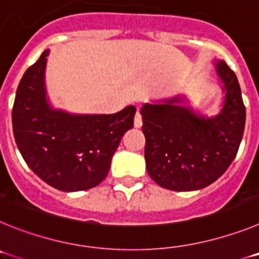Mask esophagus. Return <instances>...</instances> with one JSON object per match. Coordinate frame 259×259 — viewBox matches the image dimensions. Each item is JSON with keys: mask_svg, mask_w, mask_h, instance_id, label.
Segmentation results:
<instances>
[{"mask_svg": "<svg viewBox=\"0 0 259 259\" xmlns=\"http://www.w3.org/2000/svg\"><path fill=\"white\" fill-rule=\"evenodd\" d=\"M143 125V119H141L140 113H139V110H137L136 115H135V127L140 128Z\"/></svg>", "mask_w": 259, "mask_h": 259, "instance_id": "34e87169", "label": "esophagus"}]
</instances>
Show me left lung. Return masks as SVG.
<instances>
[{"label":"left lung","mask_w":259,"mask_h":259,"mask_svg":"<svg viewBox=\"0 0 259 259\" xmlns=\"http://www.w3.org/2000/svg\"><path fill=\"white\" fill-rule=\"evenodd\" d=\"M214 67L223 91L218 114L198 113L184 95L141 107L146 170L162 188H205L221 178L236 157L245 127L241 89L226 62L215 59Z\"/></svg>","instance_id":"1"}]
</instances>
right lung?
<instances>
[{
    "label": "right lung",
    "instance_id": "right-lung-1",
    "mask_svg": "<svg viewBox=\"0 0 259 259\" xmlns=\"http://www.w3.org/2000/svg\"><path fill=\"white\" fill-rule=\"evenodd\" d=\"M49 49L24 72L13 107V131L23 159L41 180L63 192L91 189L106 178L136 107L115 114H72L50 104L45 85Z\"/></svg>",
    "mask_w": 259,
    "mask_h": 259
}]
</instances>
